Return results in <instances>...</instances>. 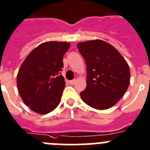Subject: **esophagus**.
<instances>
[{"label": "esophagus", "instance_id": "34e87169", "mask_svg": "<svg viewBox=\"0 0 150 150\" xmlns=\"http://www.w3.org/2000/svg\"><path fill=\"white\" fill-rule=\"evenodd\" d=\"M75 82V79H73V80H71L69 81V83L70 84H73Z\"/></svg>", "mask_w": 150, "mask_h": 150}]
</instances>
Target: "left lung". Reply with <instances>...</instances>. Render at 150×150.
Instances as JSON below:
<instances>
[{"mask_svg": "<svg viewBox=\"0 0 150 150\" xmlns=\"http://www.w3.org/2000/svg\"><path fill=\"white\" fill-rule=\"evenodd\" d=\"M77 47L87 66V87L81 97L94 109L111 108L129 86L131 72L127 62L114 47L102 40L80 42Z\"/></svg>", "mask_w": 150, "mask_h": 150, "instance_id": "1", "label": "left lung"}]
</instances>
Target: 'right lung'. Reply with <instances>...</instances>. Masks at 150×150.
Masks as SVG:
<instances>
[{
    "mask_svg": "<svg viewBox=\"0 0 150 150\" xmlns=\"http://www.w3.org/2000/svg\"><path fill=\"white\" fill-rule=\"evenodd\" d=\"M69 47V42L42 43L21 65L16 78L18 91L32 111L44 115L59 105L66 84L60 75L62 58Z\"/></svg>",
    "mask_w": 150,
    "mask_h": 150,
    "instance_id": "1",
    "label": "right lung"
}]
</instances>
